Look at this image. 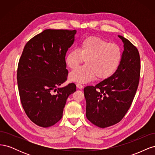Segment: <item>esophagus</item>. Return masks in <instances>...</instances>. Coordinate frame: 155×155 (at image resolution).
<instances>
[{
    "mask_svg": "<svg viewBox=\"0 0 155 155\" xmlns=\"http://www.w3.org/2000/svg\"><path fill=\"white\" fill-rule=\"evenodd\" d=\"M76 87H77V88H79V89H82V88H83V86L81 85V84H80V83H77V84H76Z\"/></svg>",
    "mask_w": 155,
    "mask_h": 155,
    "instance_id": "esophagus-1",
    "label": "esophagus"
}]
</instances>
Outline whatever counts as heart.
I'll list each match as a JSON object with an SVG mask.
<instances>
[{
    "instance_id": "obj_1",
    "label": "heart",
    "mask_w": 155,
    "mask_h": 155,
    "mask_svg": "<svg viewBox=\"0 0 155 155\" xmlns=\"http://www.w3.org/2000/svg\"><path fill=\"white\" fill-rule=\"evenodd\" d=\"M122 59L120 46L110 43L96 36H88L83 39L79 48L70 50L64 61L70 69L79 67L83 60L85 65L74 70L69 74L73 82L86 83L97 79H106L112 76L120 67Z\"/></svg>"
}]
</instances>
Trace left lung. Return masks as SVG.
Returning <instances> with one entry per match:
<instances>
[{"label":"left lung","mask_w":155,"mask_h":155,"mask_svg":"<svg viewBox=\"0 0 155 155\" xmlns=\"http://www.w3.org/2000/svg\"><path fill=\"white\" fill-rule=\"evenodd\" d=\"M124 43L122 59L116 72L94 87L84 88L86 116L101 128L120 121L128 111L138 86L140 58L138 49L121 35Z\"/></svg>","instance_id":"1"}]
</instances>
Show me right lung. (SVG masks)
<instances>
[{
	"label": "right lung",
	"mask_w": 155,
	"mask_h": 155,
	"mask_svg": "<svg viewBox=\"0 0 155 155\" xmlns=\"http://www.w3.org/2000/svg\"><path fill=\"white\" fill-rule=\"evenodd\" d=\"M76 32L45 30L28 42L19 59L17 79L21 104L30 120L42 127L61 119L68 97L76 91L74 83L59 87L67 80L65 55Z\"/></svg>",
	"instance_id": "right-lung-1"
}]
</instances>
